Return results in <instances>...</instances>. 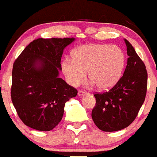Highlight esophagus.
Wrapping results in <instances>:
<instances>
[{"instance_id":"34e87169","label":"esophagus","mask_w":157,"mask_h":157,"mask_svg":"<svg viewBox=\"0 0 157 157\" xmlns=\"http://www.w3.org/2000/svg\"><path fill=\"white\" fill-rule=\"evenodd\" d=\"M86 94H87V92H86V91H82V90H79L78 91V95H79V96H83V95H86Z\"/></svg>"}]
</instances>
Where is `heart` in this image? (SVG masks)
<instances>
[{
	"mask_svg": "<svg viewBox=\"0 0 157 157\" xmlns=\"http://www.w3.org/2000/svg\"><path fill=\"white\" fill-rule=\"evenodd\" d=\"M72 59H65L62 68L68 82L79 86L89 79L100 90H108L117 83L125 65V55L116 45L88 44L72 52Z\"/></svg>",
	"mask_w": 157,
	"mask_h": 157,
	"instance_id": "obj_1",
	"label": "heart"
}]
</instances>
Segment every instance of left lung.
I'll list each match as a JSON object with an SVG mask.
<instances>
[{"label": "left lung", "mask_w": 157, "mask_h": 157, "mask_svg": "<svg viewBox=\"0 0 157 157\" xmlns=\"http://www.w3.org/2000/svg\"><path fill=\"white\" fill-rule=\"evenodd\" d=\"M127 65L123 75L109 91L94 95L96 104L92 118L99 129L115 132L132 123L144 102L147 89V71L132 44L124 39Z\"/></svg>", "instance_id": "8db88e82"}]
</instances>
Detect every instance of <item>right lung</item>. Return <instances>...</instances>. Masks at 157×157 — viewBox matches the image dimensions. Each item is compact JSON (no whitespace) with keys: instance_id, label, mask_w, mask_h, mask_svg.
I'll use <instances>...</instances> for the list:
<instances>
[{"instance_id":"right-lung-1","label":"right lung","mask_w":157,"mask_h":157,"mask_svg":"<svg viewBox=\"0 0 157 157\" xmlns=\"http://www.w3.org/2000/svg\"><path fill=\"white\" fill-rule=\"evenodd\" d=\"M74 41V38H38L14 62L11 100L26 126L52 130L62 120L65 102L77 95V90L59 78L63 51Z\"/></svg>"}]
</instances>
